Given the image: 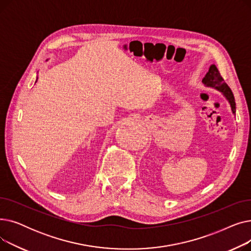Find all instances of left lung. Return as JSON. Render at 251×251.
Listing matches in <instances>:
<instances>
[{
  "label": "left lung",
  "instance_id": "1",
  "mask_svg": "<svg viewBox=\"0 0 251 251\" xmlns=\"http://www.w3.org/2000/svg\"><path fill=\"white\" fill-rule=\"evenodd\" d=\"M202 82L207 86L215 87V88L219 89L220 91H222L223 94L225 95V97L228 99V100L231 104L232 112L234 114L236 113V103H235L233 92H232L231 88L229 87V85L225 82V80H224V78L220 74L218 68L216 67V65L210 66L208 69V72L205 74V76L202 79Z\"/></svg>",
  "mask_w": 251,
  "mask_h": 251
}]
</instances>
